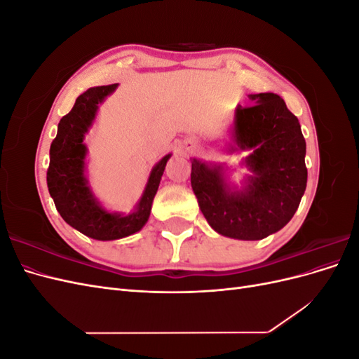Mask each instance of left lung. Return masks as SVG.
Segmentation results:
<instances>
[{"instance_id": "8db88e82", "label": "left lung", "mask_w": 359, "mask_h": 359, "mask_svg": "<svg viewBox=\"0 0 359 359\" xmlns=\"http://www.w3.org/2000/svg\"><path fill=\"white\" fill-rule=\"evenodd\" d=\"M256 104L236 106L235 149H250L252 172L243 189L231 186L223 165L191 158V189L212 229L235 240L255 241L285 227L307 187L306 139L298 118L274 93L250 94Z\"/></svg>"}]
</instances>
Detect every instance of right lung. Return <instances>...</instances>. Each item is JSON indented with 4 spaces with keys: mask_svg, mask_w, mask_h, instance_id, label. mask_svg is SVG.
Returning <instances> with one entry per match:
<instances>
[{
    "mask_svg": "<svg viewBox=\"0 0 359 359\" xmlns=\"http://www.w3.org/2000/svg\"><path fill=\"white\" fill-rule=\"evenodd\" d=\"M118 83L94 86L81 94L73 109L61 118L57 137L50 144L48 189L57 211L67 224L99 241L119 240L139 232L149 219L151 206L166 163L163 157L149 173L142 198L133 212L127 215L106 211L94 198L85 177V135L93 126L99 104L116 90Z\"/></svg>",
    "mask_w": 359,
    "mask_h": 359,
    "instance_id": "obj_1",
    "label": "right lung"
}]
</instances>
